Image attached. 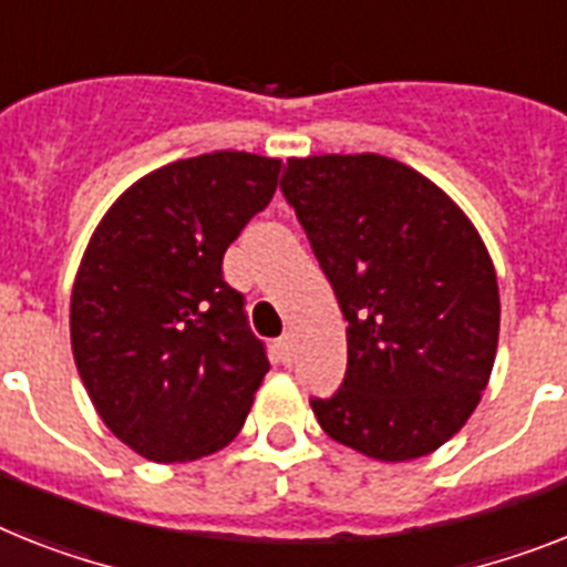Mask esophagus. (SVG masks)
<instances>
[{"label":"esophagus","mask_w":567,"mask_h":567,"mask_svg":"<svg viewBox=\"0 0 567 567\" xmlns=\"http://www.w3.org/2000/svg\"><path fill=\"white\" fill-rule=\"evenodd\" d=\"M292 350H295V339L292 336H280L278 339V357H280V362L284 364H289L292 362Z\"/></svg>","instance_id":"obj_1"}]
</instances>
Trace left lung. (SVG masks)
<instances>
[{"label": "left lung", "instance_id": "obj_1", "mask_svg": "<svg viewBox=\"0 0 567 567\" xmlns=\"http://www.w3.org/2000/svg\"><path fill=\"white\" fill-rule=\"evenodd\" d=\"M280 190L348 321L341 388L310 400L321 429L388 463L441 449L498 348V280L475 226L423 173L377 153L289 158Z\"/></svg>", "mask_w": 567, "mask_h": 567}]
</instances>
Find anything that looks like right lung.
I'll return each instance as SVG.
<instances>
[{"label":"right lung","instance_id":"add662e5","mask_svg":"<svg viewBox=\"0 0 567 567\" xmlns=\"http://www.w3.org/2000/svg\"><path fill=\"white\" fill-rule=\"evenodd\" d=\"M280 158L217 150L138 179L95 228L72 289V353L121 443L182 463L237 437L269 371L223 255L278 188Z\"/></svg>","mask_w":567,"mask_h":567}]
</instances>
